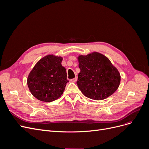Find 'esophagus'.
I'll return each mask as SVG.
<instances>
[{
	"mask_svg": "<svg viewBox=\"0 0 149 149\" xmlns=\"http://www.w3.org/2000/svg\"><path fill=\"white\" fill-rule=\"evenodd\" d=\"M76 81H77V78H73V79H70V81H71V82H73V83L76 82Z\"/></svg>",
	"mask_w": 149,
	"mask_h": 149,
	"instance_id": "1",
	"label": "esophagus"
}]
</instances>
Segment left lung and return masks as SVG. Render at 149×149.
<instances>
[{"instance_id": "1", "label": "left lung", "mask_w": 149, "mask_h": 149, "mask_svg": "<svg viewBox=\"0 0 149 149\" xmlns=\"http://www.w3.org/2000/svg\"><path fill=\"white\" fill-rule=\"evenodd\" d=\"M80 73L77 83L84 95L94 100L109 97L119 86L120 76L108 58L97 52L78 58Z\"/></svg>"}]
</instances>
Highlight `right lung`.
Segmentation results:
<instances>
[{"label": "right lung", "instance_id": "add662e5", "mask_svg": "<svg viewBox=\"0 0 149 149\" xmlns=\"http://www.w3.org/2000/svg\"><path fill=\"white\" fill-rule=\"evenodd\" d=\"M63 58L49 55L40 60L28 76L27 84L32 95L38 100L52 102L63 93L67 79Z\"/></svg>", "mask_w": 149, "mask_h": 149}]
</instances>
